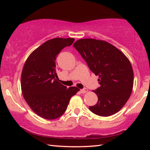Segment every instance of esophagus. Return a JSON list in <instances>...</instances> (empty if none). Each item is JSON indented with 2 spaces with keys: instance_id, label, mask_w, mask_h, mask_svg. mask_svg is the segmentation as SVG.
Wrapping results in <instances>:
<instances>
[{
  "instance_id": "obj_1",
  "label": "esophagus",
  "mask_w": 150,
  "mask_h": 150,
  "mask_svg": "<svg viewBox=\"0 0 150 150\" xmlns=\"http://www.w3.org/2000/svg\"><path fill=\"white\" fill-rule=\"evenodd\" d=\"M88 91L87 88H83V89H81L80 90V92L81 93H86Z\"/></svg>"
}]
</instances>
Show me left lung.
<instances>
[{
	"label": "left lung",
	"instance_id": "1",
	"mask_svg": "<svg viewBox=\"0 0 150 150\" xmlns=\"http://www.w3.org/2000/svg\"><path fill=\"white\" fill-rule=\"evenodd\" d=\"M73 47L83 57L90 70L98 76L100 87L93 91L98 96L89 110L108 116L120 110L129 99L134 85V72L128 58L120 50L104 40L80 39Z\"/></svg>",
	"mask_w": 150,
	"mask_h": 150
}]
</instances>
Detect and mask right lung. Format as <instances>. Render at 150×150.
Segmentation results:
<instances>
[{
	"instance_id": "right-lung-1",
	"label": "right lung",
	"mask_w": 150,
	"mask_h": 150,
	"mask_svg": "<svg viewBox=\"0 0 150 150\" xmlns=\"http://www.w3.org/2000/svg\"><path fill=\"white\" fill-rule=\"evenodd\" d=\"M75 39L55 38L44 42L30 54L21 75V89L33 112L43 118L54 120L63 115L77 87H67L58 81L56 57Z\"/></svg>"
}]
</instances>
